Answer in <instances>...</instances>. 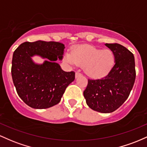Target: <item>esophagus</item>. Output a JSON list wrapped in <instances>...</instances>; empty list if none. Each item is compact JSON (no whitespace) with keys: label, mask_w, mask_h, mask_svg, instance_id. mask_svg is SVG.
Masks as SVG:
<instances>
[{"label":"esophagus","mask_w":147,"mask_h":147,"mask_svg":"<svg viewBox=\"0 0 147 147\" xmlns=\"http://www.w3.org/2000/svg\"><path fill=\"white\" fill-rule=\"evenodd\" d=\"M82 76V74H80V73H79V72H76V75H75V76H76V78H78L79 76Z\"/></svg>","instance_id":"obj_1"}]
</instances>
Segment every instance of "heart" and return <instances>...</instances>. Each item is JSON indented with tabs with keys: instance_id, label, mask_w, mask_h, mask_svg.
<instances>
[{
	"instance_id": "1",
	"label": "heart",
	"mask_w": 147,
	"mask_h": 147,
	"mask_svg": "<svg viewBox=\"0 0 147 147\" xmlns=\"http://www.w3.org/2000/svg\"><path fill=\"white\" fill-rule=\"evenodd\" d=\"M66 62L71 65L85 66V71L90 77L99 78L112 70L115 62L113 52L109 49H98L90 45H80L74 48L72 53L65 54Z\"/></svg>"
}]
</instances>
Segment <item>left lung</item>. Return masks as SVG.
Here are the masks:
<instances>
[{
  "mask_svg": "<svg viewBox=\"0 0 147 147\" xmlns=\"http://www.w3.org/2000/svg\"><path fill=\"white\" fill-rule=\"evenodd\" d=\"M113 52L115 65L106 76L88 80L83 95L87 105L101 113H110L126 101L136 80L134 55L119 44H105Z\"/></svg>",
  "mask_w": 147,
  "mask_h": 147,
  "instance_id": "obj_1",
  "label": "left lung"
}]
</instances>
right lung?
I'll list each match as a JSON object with an SVG mask.
<instances>
[{
    "instance_id": "right-lung-1",
    "label": "right lung",
    "mask_w": 147,
    "mask_h": 147,
    "mask_svg": "<svg viewBox=\"0 0 147 147\" xmlns=\"http://www.w3.org/2000/svg\"><path fill=\"white\" fill-rule=\"evenodd\" d=\"M65 44L38 40L21 44L13 53L11 77L18 95L34 109H45L59 103L67 86L75 79L74 71L66 72L56 62L62 60ZM34 56L46 60L35 63Z\"/></svg>"
}]
</instances>
